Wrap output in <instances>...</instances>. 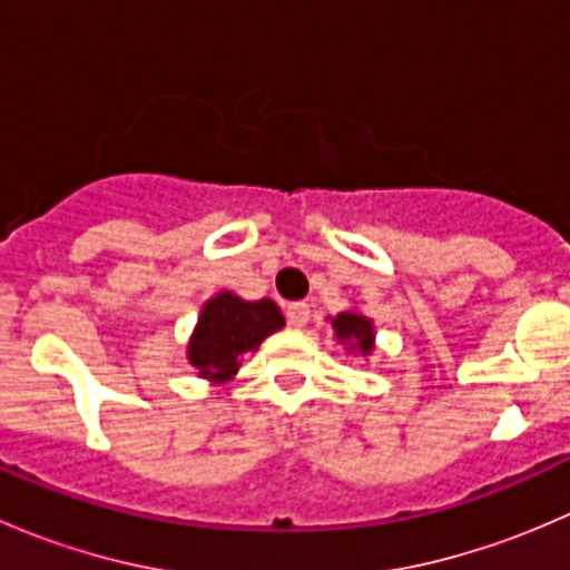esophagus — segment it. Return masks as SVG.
I'll return each instance as SVG.
<instances>
[{
    "label": "esophagus",
    "instance_id": "1",
    "mask_svg": "<svg viewBox=\"0 0 570 570\" xmlns=\"http://www.w3.org/2000/svg\"><path fill=\"white\" fill-rule=\"evenodd\" d=\"M308 317H312V308H308L306 303H292V306H286V322H289L295 331L306 327Z\"/></svg>",
    "mask_w": 570,
    "mask_h": 570
}]
</instances>
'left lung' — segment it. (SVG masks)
Returning <instances> with one entry per match:
<instances>
[{"instance_id":"left-lung-1","label":"left lung","mask_w":570,"mask_h":570,"mask_svg":"<svg viewBox=\"0 0 570 570\" xmlns=\"http://www.w3.org/2000/svg\"><path fill=\"white\" fill-rule=\"evenodd\" d=\"M333 327V338L344 347L347 355H361L370 358L375 353V322L358 308H344V312L327 317Z\"/></svg>"}]
</instances>
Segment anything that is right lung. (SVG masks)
Listing matches in <instances>:
<instances>
[{"label": "right lung", "mask_w": 570, "mask_h": 570, "mask_svg": "<svg viewBox=\"0 0 570 570\" xmlns=\"http://www.w3.org/2000/svg\"><path fill=\"white\" fill-rule=\"evenodd\" d=\"M284 325V314L269 297L245 301L228 289L215 292L200 306L189 333V366L209 383L232 381L243 366V355L256 353L258 344Z\"/></svg>", "instance_id": "1"}]
</instances>
